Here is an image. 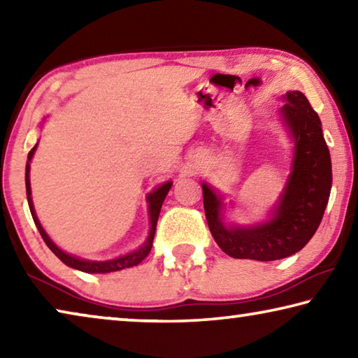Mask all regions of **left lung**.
<instances>
[{
    "mask_svg": "<svg viewBox=\"0 0 358 358\" xmlns=\"http://www.w3.org/2000/svg\"><path fill=\"white\" fill-rule=\"evenodd\" d=\"M280 121L292 143L290 173L268 217L227 222L224 196L202 181L203 208L217 246L234 259L278 260L299 252L316 234L331 189V159L322 123L301 92L282 96Z\"/></svg>",
    "mask_w": 358,
    "mask_h": 358,
    "instance_id": "8db88e82",
    "label": "left lung"
}]
</instances>
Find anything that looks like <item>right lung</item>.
<instances>
[{
  "instance_id": "1",
  "label": "right lung",
  "mask_w": 358,
  "mask_h": 358,
  "mask_svg": "<svg viewBox=\"0 0 358 358\" xmlns=\"http://www.w3.org/2000/svg\"><path fill=\"white\" fill-rule=\"evenodd\" d=\"M38 148V143L34 145L31 151L28 153V161H27V171H25V185H27V199H28V205H29V211H31L33 221L38 227L41 237L44 238L45 245L50 248L52 252L62 260L63 264H66L71 268L85 271V273H112V271H120L124 268H129V266H136L142 262V260L148 256L151 251V246H153V238H155V232H156V224H157V217H159L161 213V207L162 202L167 196V192L171 191L173 181H166L156 187V189L151 191L147 196V202H148V216H150V232L147 240L143 241L142 246H138L136 251H131L128 254H123V256L115 257L110 260H88V259H82L77 256H72V254H68L63 251L62 248H58L53 240L48 237L47 232L42 227V224L38 220V215H36L34 205H33V197H31V183H29V169H31V159L34 156V151Z\"/></svg>"
}]
</instances>
